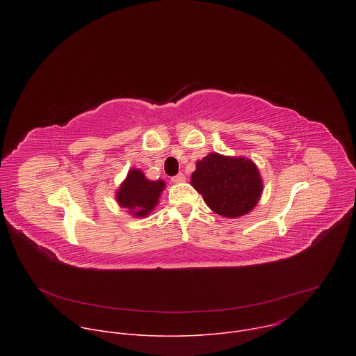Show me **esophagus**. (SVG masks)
I'll use <instances>...</instances> for the list:
<instances>
[{"label":"esophagus","instance_id":"esophagus-1","mask_svg":"<svg viewBox=\"0 0 356 356\" xmlns=\"http://www.w3.org/2000/svg\"><path fill=\"white\" fill-rule=\"evenodd\" d=\"M170 180H172L173 183H180V181H184V180H186V176H184L183 173H179V175L173 176Z\"/></svg>","mask_w":356,"mask_h":356}]
</instances>
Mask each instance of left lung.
Here are the masks:
<instances>
[{
	"mask_svg": "<svg viewBox=\"0 0 356 356\" xmlns=\"http://www.w3.org/2000/svg\"><path fill=\"white\" fill-rule=\"evenodd\" d=\"M191 186L214 213L229 218L249 213L262 193V180L253 162L218 154L197 162Z\"/></svg>",
	"mask_w": 356,
	"mask_h": 356,
	"instance_id": "obj_1",
	"label": "left lung"
}]
</instances>
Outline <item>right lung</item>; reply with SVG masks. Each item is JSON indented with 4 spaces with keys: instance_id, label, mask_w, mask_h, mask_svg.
Returning a JSON list of instances; mask_svg holds the SVG:
<instances>
[{
    "instance_id": "obj_1",
    "label": "right lung",
    "mask_w": 356,
    "mask_h": 356,
    "mask_svg": "<svg viewBox=\"0 0 356 356\" xmlns=\"http://www.w3.org/2000/svg\"><path fill=\"white\" fill-rule=\"evenodd\" d=\"M163 187V180H147L140 170L132 169L120 187L117 200L120 206L128 209L132 216L145 217L158 204Z\"/></svg>"
}]
</instances>
